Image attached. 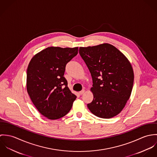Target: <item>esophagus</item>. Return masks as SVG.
<instances>
[{
  "label": "esophagus",
  "instance_id": "obj_1",
  "mask_svg": "<svg viewBox=\"0 0 157 157\" xmlns=\"http://www.w3.org/2000/svg\"><path fill=\"white\" fill-rule=\"evenodd\" d=\"M85 90H82L81 91H80V92H79V94H80V95H82V94H83L85 93Z\"/></svg>",
  "mask_w": 157,
  "mask_h": 157
}]
</instances>
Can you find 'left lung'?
<instances>
[{"label": "left lung", "instance_id": "obj_1", "mask_svg": "<svg viewBox=\"0 0 157 157\" xmlns=\"http://www.w3.org/2000/svg\"><path fill=\"white\" fill-rule=\"evenodd\" d=\"M79 54L92 78V101L87 105L98 117L111 118L124 108L133 88L134 75L131 63L109 44L80 47Z\"/></svg>", "mask_w": 157, "mask_h": 157}]
</instances>
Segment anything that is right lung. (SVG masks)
I'll return each mask as SVG.
<instances>
[{
	"mask_svg": "<svg viewBox=\"0 0 157 157\" xmlns=\"http://www.w3.org/2000/svg\"><path fill=\"white\" fill-rule=\"evenodd\" d=\"M77 54L78 47H48L36 54L28 65L27 92L37 109L48 119L67 115L77 97L63 75L67 64Z\"/></svg>",
	"mask_w": 157,
	"mask_h": 157,
	"instance_id": "1",
	"label": "right lung"
}]
</instances>
